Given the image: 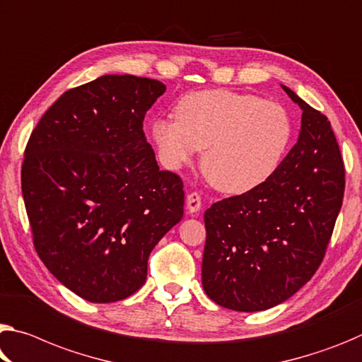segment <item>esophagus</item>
Masks as SVG:
<instances>
[{
  "mask_svg": "<svg viewBox=\"0 0 362 362\" xmlns=\"http://www.w3.org/2000/svg\"><path fill=\"white\" fill-rule=\"evenodd\" d=\"M202 204H203V199H202V194L198 192H192L188 193L187 197V208L190 212H198L202 209Z\"/></svg>",
  "mask_w": 362,
  "mask_h": 362,
  "instance_id": "esophagus-1",
  "label": "esophagus"
}]
</instances>
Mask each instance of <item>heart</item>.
Masks as SVG:
<instances>
[{"mask_svg":"<svg viewBox=\"0 0 362 362\" xmlns=\"http://www.w3.org/2000/svg\"><path fill=\"white\" fill-rule=\"evenodd\" d=\"M293 122L284 106L232 90L182 96L175 119L154 120L151 135L170 169L204 150L202 169L221 192L240 194L271 179L288 153Z\"/></svg>","mask_w":362,"mask_h":362,"instance_id":"1","label":"heart"}]
</instances>
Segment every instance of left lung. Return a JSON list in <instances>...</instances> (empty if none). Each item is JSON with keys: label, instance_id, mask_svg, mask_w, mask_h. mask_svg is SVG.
I'll return each mask as SVG.
<instances>
[{"label": "left lung", "instance_id": "left-lung-1", "mask_svg": "<svg viewBox=\"0 0 362 362\" xmlns=\"http://www.w3.org/2000/svg\"><path fill=\"white\" fill-rule=\"evenodd\" d=\"M284 90L303 109L296 145L262 185L204 212L203 288L233 311L277 306L311 280L345 194V165L330 120Z\"/></svg>", "mask_w": 362, "mask_h": 362}]
</instances>
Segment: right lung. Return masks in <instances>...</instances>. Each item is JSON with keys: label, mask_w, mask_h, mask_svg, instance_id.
I'll return each instance as SVG.
<instances>
[{"label": "right lung", "mask_w": 362, "mask_h": 362, "mask_svg": "<svg viewBox=\"0 0 362 362\" xmlns=\"http://www.w3.org/2000/svg\"><path fill=\"white\" fill-rule=\"evenodd\" d=\"M164 91L153 78L103 76L62 93L27 141L21 182L33 246L87 301L134 295L183 216V182L159 170L143 132Z\"/></svg>", "instance_id": "right-lung-1"}]
</instances>
